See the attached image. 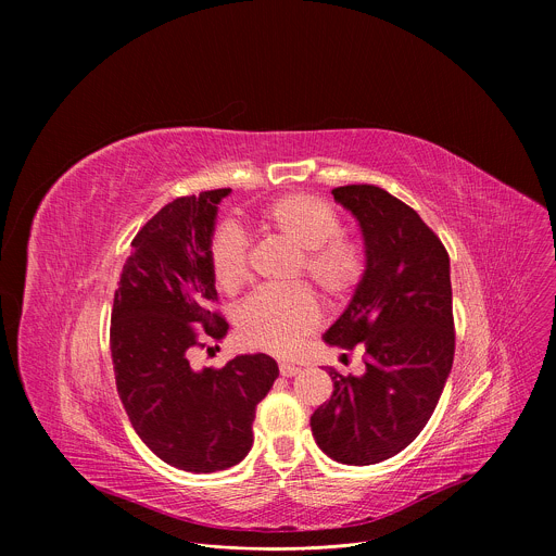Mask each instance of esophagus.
<instances>
[{"instance_id": "obj_1", "label": "esophagus", "mask_w": 556, "mask_h": 556, "mask_svg": "<svg viewBox=\"0 0 556 556\" xmlns=\"http://www.w3.org/2000/svg\"><path fill=\"white\" fill-rule=\"evenodd\" d=\"M301 371V367H296V365H290V363H281L279 365V374L283 376V378H292V376H296Z\"/></svg>"}]
</instances>
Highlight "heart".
Masks as SVG:
<instances>
[{
    "instance_id": "1",
    "label": "heart",
    "mask_w": 556,
    "mask_h": 556,
    "mask_svg": "<svg viewBox=\"0 0 556 556\" xmlns=\"http://www.w3.org/2000/svg\"><path fill=\"white\" fill-rule=\"evenodd\" d=\"M262 228L279 235L301 253L303 275L330 296L348 294L361 277L356 249L337 240L341 224L319 198L294 193L268 204ZM211 268L219 288L232 292L249 279V240L237 226H219L211 240ZM321 307L305 288L257 290L237 312L242 339L270 354L286 356L319 326Z\"/></svg>"
}]
</instances>
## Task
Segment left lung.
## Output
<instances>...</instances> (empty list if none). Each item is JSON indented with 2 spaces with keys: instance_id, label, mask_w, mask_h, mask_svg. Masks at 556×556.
Segmentation results:
<instances>
[{
  "instance_id": "obj_1",
  "label": "left lung",
  "mask_w": 556,
  "mask_h": 556,
  "mask_svg": "<svg viewBox=\"0 0 556 556\" xmlns=\"http://www.w3.org/2000/svg\"><path fill=\"white\" fill-rule=\"evenodd\" d=\"M358 222L365 270L339 319L332 348H365V371L341 376L309 418L319 448L350 466L378 464L407 448L429 422L453 367L451 264L420 215L374 185L332 189Z\"/></svg>"
}]
</instances>
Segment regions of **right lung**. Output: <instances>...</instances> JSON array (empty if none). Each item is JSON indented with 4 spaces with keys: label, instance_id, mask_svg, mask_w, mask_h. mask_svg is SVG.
<instances>
[{
    "label": "right lung",
    "instance_id": "1",
    "mask_svg": "<svg viewBox=\"0 0 556 556\" xmlns=\"http://www.w3.org/2000/svg\"><path fill=\"white\" fill-rule=\"evenodd\" d=\"M230 189L178 198L134 237L114 294L110 348L116 389L138 438L163 462L215 472L240 464L253 446L255 409L279 367L266 354H240L222 369H195L202 339H224L215 301L211 240Z\"/></svg>",
    "mask_w": 556,
    "mask_h": 556
}]
</instances>
